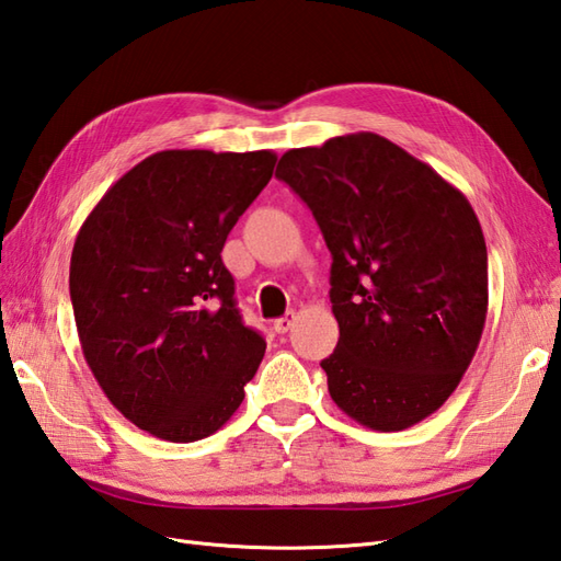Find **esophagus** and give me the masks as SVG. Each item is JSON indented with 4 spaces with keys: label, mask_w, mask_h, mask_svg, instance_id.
<instances>
[{
    "label": "esophagus",
    "mask_w": 561,
    "mask_h": 561,
    "mask_svg": "<svg viewBox=\"0 0 561 561\" xmlns=\"http://www.w3.org/2000/svg\"><path fill=\"white\" fill-rule=\"evenodd\" d=\"M293 325H295V311H288V313H285V317L273 321V331L283 335V333H288Z\"/></svg>",
    "instance_id": "1"
}]
</instances>
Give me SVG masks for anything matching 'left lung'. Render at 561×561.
<instances>
[{"label":"left lung","mask_w":561,"mask_h":561,"mask_svg":"<svg viewBox=\"0 0 561 561\" xmlns=\"http://www.w3.org/2000/svg\"><path fill=\"white\" fill-rule=\"evenodd\" d=\"M276 178L333 256L328 392L371 431L414 426L455 392L485 325L488 250L469 199L376 133L288 149Z\"/></svg>","instance_id":"8db88e82"}]
</instances>
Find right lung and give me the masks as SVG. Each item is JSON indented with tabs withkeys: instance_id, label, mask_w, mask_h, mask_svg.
<instances>
[{
	"instance_id": "1",
	"label": "right lung",
	"mask_w": 561,
	"mask_h": 561,
	"mask_svg": "<svg viewBox=\"0 0 561 561\" xmlns=\"http://www.w3.org/2000/svg\"><path fill=\"white\" fill-rule=\"evenodd\" d=\"M276 159L157 152L80 226L68 273L80 347L108 402L161 440L216 433L262 364L266 343L242 323L221 250Z\"/></svg>"
}]
</instances>
